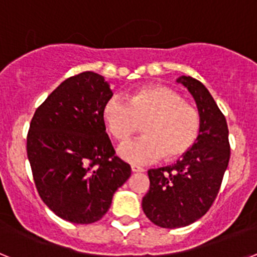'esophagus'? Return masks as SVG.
Returning a JSON list of instances; mask_svg holds the SVG:
<instances>
[{
	"label": "esophagus",
	"instance_id": "esophagus-1",
	"mask_svg": "<svg viewBox=\"0 0 257 257\" xmlns=\"http://www.w3.org/2000/svg\"><path fill=\"white\" fill-rule=\"evenodd\" d=\"M131 171H133V172H144L145 170L143 169V167H140V166L133 165V166H131Z\"/></svg>",
	"mask_w": 257,
	"mask_h": 257
}]
</instances>
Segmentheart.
<instances>
[{
  "label": "heart",
  "instance_id": "heart-1",
  "mask_svg": "<svg viewBox=\"0 0 257 257\" xmlns=\"http://www.w3.org/2000/svg\"><path fill=\"white\" fill-rule=\"evenodd\" d=\"M103 121L117 142H124L143 124L144 136L122 144L118 156L126 162L151 163L161 157L178 160L192 149L201 117L178 91L162 85L136 88L126 101L113 96L104 103Z\"/></svg>",
  "mask_w": 257,
  "mask_h": 257
}]
</instances>
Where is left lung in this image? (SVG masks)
<instances>
[{"instance_id":"obj_1","label":"left lung","mask_w":257,"mask_h":257,"mask_svg":"<svg viewBox=\"0 0 257 257\" xmlns=\"http://www.w3.org/2000/svg\"><path fill=\"white\" fill-rule=\"evenodd\" d=\"M181 83L197 104L201 128L197 142L172 166L148 171L143 211L161 228H183L201 219L216 198L230 158L226 119L206 86L189 76Z\"/></svg>"}]
</instances>
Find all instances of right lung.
Masks as SVG:
<instances>
[{
    "label": "right lung",
    "mask_w": 257,
    "mask_h": 257,
    "mask_svg": "<svg viewBox=\"0 0 257 257\" xmlns=\"http://www.w3.org/2000/svg\"><path fill=\"white\" fill-rule=\"evenodd\" d=\"M112 96L103 76L83 72L61 82L29 126L27 154L38 194L55 215L74 224L100 220L131 175L105 133L101 112Z\"/></svg>",
    "instance_id": "right-lung-1"
}]
</instances>
